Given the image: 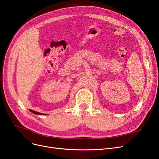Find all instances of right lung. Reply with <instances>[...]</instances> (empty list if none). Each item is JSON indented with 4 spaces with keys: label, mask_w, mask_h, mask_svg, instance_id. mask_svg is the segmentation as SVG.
<instances>
[{
    "label": "right lung",
    "mask_w": 159,
    "mask_h": 159,
    "mask_svg": "<svg viewBox=\"0 0 159 159\" xmlns=\"http://www.w3.org/2000/svg\"><path fill=\"white\" fill-rule=\"evenodd\" d=\"M30 111L32 112V113L34 114H36V115H45V114H43V113H40L39 112H37V111H33V110H31L30 109Z\"/></svg>",
    "instance_id": "add662e5"
}]
</instances>
